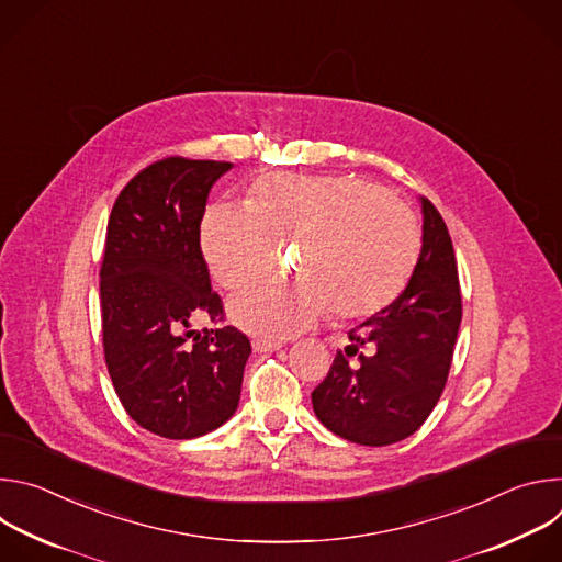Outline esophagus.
<instances>
[{
    "instance_id": "1",
    "label": "esophagus",
    "mask_w": 562,
    "mask_h": 562,
    "mask_svg": "<svg viewBox=\"0 0 562 562\" xmlns=\"http://www.w3.org/2000/svg\"><path fill=\"white\" fill-rule=\"evenodd\" d=\"M280 347H282V342H278V340H267V338H256L254 340L256 351H278Z\"/></svg>"
}]
</instances>
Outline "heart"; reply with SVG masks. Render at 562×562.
I'll return each instance as SVG.
<instances>
[{
	"label": "heart",
	"instance_id": "obj_1",
	"mask_svg": "<svg viewBox=\"0 0 562 562\" xmlns=\"http://www.w3.org/2000/svg\"><path fill=\"white\" fill-rule=\"evenodd\" d=\"M289 245H300V282L265 284L231 304L239 327L271 340L308 329L329 308L356 319L386 306L418 262L420 228L373 182L293 173L260 178L247 209L215 204L202 220L204 258L228 291L262 280Z\"/></svg>",
	"mask_w": 562,
	"mask_h": 562
}]
</instances>
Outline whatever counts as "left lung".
I'll list each match as a JSON object with an SVG mask.
<instances>
[{
    "mask_svg": "<svg viewBox=\"0 0 562 562\" xmlns=\"http://www.w3.org/2000/svg\"><path fill=\"white\" fill-rule=\"evenodd\" d=\"M423 215V251L407 289L349 331L351 345L311 393L319 423L358 445H393L418 431L449 378L462 319L458 267L447 224L427 198Z\"/></svg>",
    "mask_w": 562,
    "mask_h": 562,
    "instance_id": "obj_1",
    "label": "left lung"
}]
</instances>
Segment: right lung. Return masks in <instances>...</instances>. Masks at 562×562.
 Here are the masks:
<instances>
[{
  "instance_id": "obj_1",
  "label": "right lung",
  "mask_w": 562,
  "mask_h": 562,
  "mask_svg": "<svg viewBox=\"0 0 562 562\" xmlns=\"http://www.w3.org/2000/svg\"><path fill=\"white\" fill-rule=\"evenodd\" d=\"M228 169L215 159H157L122 189L106 226L100 304L109 375L126 414L171 440L204 436L235 414L251 356L249 338L231 325L189 331L200 311L224 319L200 222Z\"/></svg>"
}]
</instances>
